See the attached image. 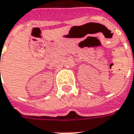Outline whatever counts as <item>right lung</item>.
I'll list each match as a JSON object with an SVG mask.
<instances>
[{
	"label": "right lung",
	"instance_id": "add662e5",
	"mask_svg": "<svg viewBox=\"0 0 134 134\" xmlns=\"http://www.w3.org/2000/svg\"><path fill=\"white\" fill-rule=\"evenodd\" d=\"M0 73H1V72H0Z\"/></svg>",
	"mask_w": 134,
	"mask_h": 134
}]
</instances>
